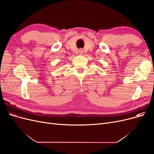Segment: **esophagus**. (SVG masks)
Masks as SVG:
<instances>
[{
  "label": "esophagus",
  "instance_id": "1",
  "mask_svg": "<svg viewBox=\"0 0 154 154\" xmlns=\"http://www.w3.org/2000/svg\"><path fill=\"white\" fill-rule=\"evenodd\" d=\"M79 53H80V54H82L83 53V51H79Z\"/></svg>",
  "mask_w": 154,
  "mask_h": 154
}]
</instances>
